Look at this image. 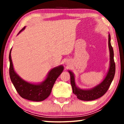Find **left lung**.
I'll use <instances>...</instances> for the list:
<instances>
[{"label":"left lung","instance_id":"left-lung-1","mask_svg":"<svg viewBox=\"0 0 124 124\" xmlns=\"http://www.w3.org/2000/svg\"><path fill=\"white\" fill-rule=\"evenodd\" d=\"M108 47L110 54V65L109 70L107 76L101 83L91 89H81L76 86L75 78L73 73L69 70L68 72L70 76V84L72 86L73 94L77 96V98L79 100L84 101H90L97 99L105 94L109 89L115 74V62H114V54L113 50L111 44V35L108 34Z\"/></svg>","mask_w":124,"mask_h":124}]
</instances>
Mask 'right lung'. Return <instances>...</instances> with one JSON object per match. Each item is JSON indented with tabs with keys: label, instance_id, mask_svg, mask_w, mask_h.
Here are the masks:
<instances>
[{
	"label": "right lung",
	"instance_id": "obj_1",
	"mask_svg": "<svg viewBox=\"0 0 124 124\" xmlns=\"http://www.w3.org/2000/svg\"><path fill=\"white\" fill-rule=\"evenodd\" d=\"M25 28V26L20 30L19 33L24 30ZM11 50L9 55V76L16 91L24 99L34 101H44L50 95L56 80L64 70L63 66L60 65L52 69L49 72L45 80L40 84H31L23 80L15 72L11 59Z\"/></svg>",
	"mask_w": 124,
	"mask_h": 124
}]
</instances>
